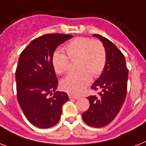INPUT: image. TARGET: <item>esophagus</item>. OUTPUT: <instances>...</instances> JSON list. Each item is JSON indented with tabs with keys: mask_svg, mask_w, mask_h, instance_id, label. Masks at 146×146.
Wrapping results in <instances>:
<instances>
[{
	"mask_svg": "<svg viewBox=\"0 0 146 146\" xmlns=\"http://www.w3.org/2000/svg\"><path fill=\"white\" fill-rule=\"evenodd\" d=\"M68 96H69V98H70V99H78V98H80V97H79V96H73V95H71V94H69Z\"/></svg>",
	"mask_w": 146,
	"mask_h": 146,
	"instance_id": "34e87169",
	"label": "esophagus"
}]
</instances>
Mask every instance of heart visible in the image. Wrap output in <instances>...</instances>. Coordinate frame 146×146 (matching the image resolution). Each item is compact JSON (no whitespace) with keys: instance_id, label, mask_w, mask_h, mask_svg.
Returning <instances> with one entry per match:
<instances>
[{"instance_id":"1","label":"heart","mask_w":146,"mask_h":146,"mask_svg":"<svg viewBox=\"0 0 146 146\" xmlns=\"http://www.w3.org/2000/svg\"><path fill=\"white\" fill-rule=\"evenodd\" d=\"M66 54L55 51L52 65L57 74L61 75L68 70L69 60L76 61V73L70 74L60 81L64 91L73 95L81 93L91 82L92 76H99L106 66L107 54L104 44L98 40L86 37H77L65 45Z\"/></svg>"}]
</instances>
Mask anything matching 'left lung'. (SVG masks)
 <instances>
[{
	"mask_svg": "<svg viewBox=\"0 0 146 146\" xmlns=\"http://www.w3.org/2000/svg\"><path fill=\"white\" fill-rule=\"evenodd\" d=\"M103 43L107 54L106 66L91 89L98 96H91L89 108L82 114L84 122L90 127H103L117 115L127 96L128 70L124 55L113 42L102 35L94 34Z\"/></svg>",
	"mask_w": 146,
	"mask_h": 146,
	"instance_id": "1",
	"label": "left lung"
}]
</instances>
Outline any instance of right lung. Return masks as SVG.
<instances>
[{"instance_id": "add662e5", "label": "right lung", "mask_w": 146, "mask_h": 146, "mask_svg": "<svg viewBox=\"0 0 146 146\" xmlns=\"http://www.w3.org/2000/svg\"><path fill=\"white\" fill-rule=\"evenodd\" d=\"M72 37L60 33L43 35L33 40L20 54L16 70L17 100L24 115L35 127L47 129L57 124L62 107L69 100L66 92H56L58 80L52 57L57 47Z\"/></svg>"}]
</instances>
